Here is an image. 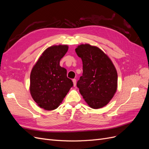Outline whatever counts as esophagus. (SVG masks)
<instances>
[{
  "mask_svg": "<svg viewBox=\"0 0 149 149\" xmlns=\"http://www.w3.org/2000/svg\"><path fill=\"white\" fill-rule=\"evenodd\" d=\"M73 86H76V79H73Z\"/></svg>",
  "mask_w": 149,
  "mask_h": 149,
  "instance_id": "esophagus-1",
  "label": "esophagus"
}]
</instances>
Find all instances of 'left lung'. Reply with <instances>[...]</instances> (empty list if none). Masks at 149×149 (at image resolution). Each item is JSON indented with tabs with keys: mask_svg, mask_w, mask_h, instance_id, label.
<instances>
[{
	"mask_svg": "<svg viewBox=\"0 0 149 149\" xmlns=\"http://www.w3.org/2000/svg\"><path fill=\"white\" fill-rule=\"evenodd\" d=\"M83 61V75L77 87L84 101L93 109L107 104L118 87V73L110 58L97 47L80 45L75 49Z\"/></svg>",
	"mask_w": 149,
	"mask_h": 149,
	"instance_id": "1",
	"label": "left lung"
}]
</instances>
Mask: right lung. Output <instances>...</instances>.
<instances>
[{
  "label": "right lung",
  "instance_id": "add662e5",
  "mask_svg": "<svg viewBox=\"0 0 149 149\" xmlns=\"http://www.w3.org/2000/svg\"><path fill=\"white\" fill-rule=\"evenodd\" d=\"M68 49V47L61 45L48 48L31 70L30 94L38 106L45 110L56 109L73 86L67 78L66 70L60 66Z\"/></svg>",
  "mask_w": 149,
  "mask_h": 149
}]
</instances>
